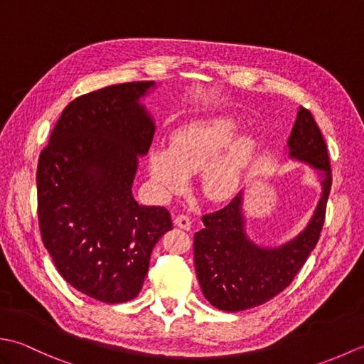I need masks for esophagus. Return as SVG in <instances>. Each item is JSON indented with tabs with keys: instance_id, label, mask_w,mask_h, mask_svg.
Segmentation results:
<instances>
[{
	"instance_id": "esophagus-1",
	"label": "esophagus",
	"mask_w": 364,
	"mask_h": 364,
	"mask_svg": "<svg viewBox=\"0 0 364 364\" xmlns=\"http://www.w3.org/2000/svg\"><path fill=\"white\" fill-rule=\"evenodd\" d=\"M175 225L180 227L183 230H189L191 228V219L188 214H178L175 218Z\"/></svg>"
}]
</instances>
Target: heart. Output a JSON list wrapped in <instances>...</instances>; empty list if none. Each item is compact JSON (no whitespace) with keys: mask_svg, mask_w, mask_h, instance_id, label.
Wrapping results in <instances>:
<instances>
[{"mask_svg":"<svg viewBox=\"0 0 364 364\" xmlns=\"http://www.w3.org/2000/svg\"><path fill=\"white\" fill-rule=\"evenodd\" d=\"M235 122L228 117H211L189 122L170 139L168 150L150 153V175L166 194H173L188 184L189 175L200 168L202 188L213 200H223L235 192L249 161L253 141L241 136L231 141Z\"/></svg>","mask_w":364,"mask_h":364,"instance_id":"obj_1","label":"heart"}]
</instances>
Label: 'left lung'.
<instances>
[{"instance_id": "obj_1", "label": "left lung", "mask_w": 364, "mask_h": 364, "mask_svg": "<svg viewBox=\"0 0 364 364\" xmlns=\"http://www.w3.org/2000/svg\"><path fill=\"white\" fill-rule=\"evenodd\" d=\"M289 156L305 161L322 176V197L305 231L278 249L250 242L244 231L241 192L220 210L205 214L194 235V261L206 300L222 311L266 304L292 283L319 241L331 188L328 151L310 109L300 106L288 141Z\"/></svg>"}]
</instances>
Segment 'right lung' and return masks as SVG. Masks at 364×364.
<instances>
[{
  "mask_svg": "<svg viewBox=\"0 0 364 364\" xmlns=\"http://www.w3.org/2000/svg\"><path fill=\"white\" fill-rule=\"evenodd\" d=\"M153 81L115 84L65 106L37 164V213L45 249L67 283L105 304L133 300L153 247L172 219L164 206L139 205L137 154L154 123L139 105Z\"/></svg>",
  "mask_w": 364,
  "mask_h": 364,
  "instance_id": "right-lung-1",
  "label": "right lung"
}]
</instances>
